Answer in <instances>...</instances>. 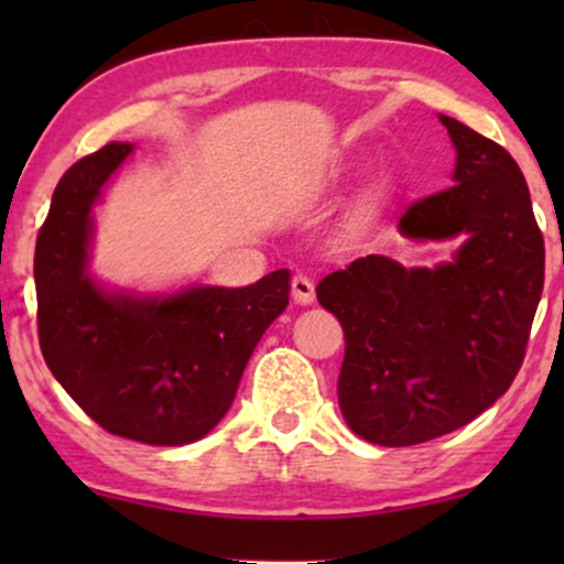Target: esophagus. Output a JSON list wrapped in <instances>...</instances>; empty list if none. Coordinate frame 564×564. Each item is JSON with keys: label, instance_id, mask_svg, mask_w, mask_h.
Here are the masks:
<instances>
[{"label": "esophagus", "instance_id": "obj_1", "mask_svg": "<svg viewBox=\"0 0 564 564\" xmlns=\"http://www.w3.org/2000/svg\"><path fill=\"white\" fill-rule=\"evenodd\" d=\"M291 296H294L296 304H310L315 300L313 281L307 275H294L291 278Z\"/></svg>", "mask_w": 564, "mask_h": 564}]
</instances>
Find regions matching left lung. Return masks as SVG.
Segmentation results:
<instances>
[{"instance_id": "left-lung-1", "label": "left lung", "mask_w": 564, "mask_h": 564, "mask_svg": "<svg viewBox=\"0 0 564 564\" xmlns=\"http://www.w3.org/2000/svg\"><path fill=\"white\" fill-rule=\"evenodd\" d=\"M453 185L398 219L413 243L458 241L435 268L368 254L318 283L345 328L339 408L349 430L403 448L458 430L509 390L543 291V236L525 177L494 140L440 113Z\"/></svg>"}]
</instances>
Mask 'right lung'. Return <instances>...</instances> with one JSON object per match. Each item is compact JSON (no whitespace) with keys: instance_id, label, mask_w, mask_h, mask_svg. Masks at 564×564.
Listing matches in <instances>:
<instances>
[{"instance_id":"1","label":"right lung","mask_w":564,"mask_h":564,"mask_svg":"<svg viewBox=\"0 0 564 564\" xmlns=\"http://www.w3.org/2000/svg\"><path fill=\"white\" fill-rule=\"evenodd\" d=\"M134 145L76 161L36 238L39 345L53 377L111 435L196 443L219 424L257 341L289 304V270L243 289L191 283L170 294L108 289L89 273L93 209Z\"/></svg>"}]
</instances>
